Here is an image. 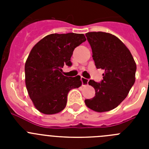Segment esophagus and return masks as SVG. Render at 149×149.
Instances as JSON below:
<instances>
[{"mask_svg":"<svg viewBox=\"0 0 149 149\" xmlns=\"http://www.w3.org/2000/svg\"><path fill=\"white\" fill-rule=\"evenodd\" d=\"M81 81H82L83 86H84V85H86V84H88L89 80L86 78H85V77H81Z\"/></svg>","mask_w":149,"mask_h":149,"instance_id":"1","label":"esophagus"}]
</instances>
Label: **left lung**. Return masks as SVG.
Segmentation results:
<instances>
[{"instance_id":"8db88e82","label":"left lung","mask_w":149,"mask_h":149,"mask_svg":"<svg viewBox=\"0 0 149 149\" xmlns=\"http://www.w3.org/2000/svg\"><path fill=\"white\" fill-rule=\"evenodd\" d=\"M86 36L96 68L104 69V73L101 83L89 81V85L95 90V96L85 100V104L95 112L110 111L125 100L134 84L136 63L128 48L116 36L89 32Z\"/></svg>"}]
</instances>
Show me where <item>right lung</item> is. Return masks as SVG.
<instances>
[{
	"label": "right lung",
	"instance_id": "obj_1",
	"mask_svg": "<svg viewBox=\"0 0 149 149\" xmlns=\"http://www.w3.org/2000/svg\"><path fill=\"white\" fill-rule=\"evenodd\" d=\"M86 40L82 33H53L33 47L24 66L25 84L39 112L47 115L60 113L66 106L68 92L82 85L80 76H64L62 68L72 65L74 49Z\"/></svg>",
	"mask_w": 149,
	"mask_h": 149
}]
</instances>
